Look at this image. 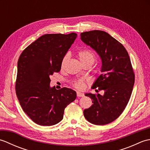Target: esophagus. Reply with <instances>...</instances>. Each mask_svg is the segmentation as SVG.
I'll list each match as a JSON object with an SVG mask.
<instances>
[{"mask_svg":"<svg viewBox=\"0 0 150 150\" xmlns=\"http://www.w3.org/2000/svg\"><path fill=\"white\" fill-rule=\"evenodd\" d=\"M77 97H83L84 96V93H81V92L77 91Z\"/></svg>","mask_w":150,"mask_h":150,"instance_id":"obj_1","label":"esophagus"}]
</instances>
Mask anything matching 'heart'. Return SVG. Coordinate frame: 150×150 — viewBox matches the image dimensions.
<instances>
[{
  "mask_svg": "<svg viewBox=\"0 0 150 150\" xmlns=\"http://www.w3.org/2000/svg\"><path fill=\"white\" fill-rule=\"evenodd\" d=\"M77 55L79 60L81 62L85 64H90L91 65L93 64L95 60V55L94 53L91 52V51L89 50L88 49H83L79 50L77 53ZM69 58V54L66 53V55L64 56L61 61V66L62 67L64 64L66 63V60ZM73 86L79 90H82L84 87V82L82 79H78L76 80L73 82Z\"/></svg>",
  "mask_w": 150,
  "mask_h": 150,
  "instance_id": "heart-1",
  "label": "heart"
}]
</instances>
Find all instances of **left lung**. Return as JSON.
I'll use <instances>...</instances> for the list:
<instances>
[{
  "label": "left lung",
  "instance_id": "left-lung-1",
  "mask_svg": "<svg viewBox=\"0 0 150 150\" xmlns=\"http://www.w3.org/2000/svg\"><path fill=\"white\" fill-rule=\"evenodd\" d=\"M81 39L100 57L103 73L91 88L104 91L103 95L85 93L93 104L84 110V115L91 124L105 125L120 115L131 97L135 82L131 60L122 44L105 31H86Z\"/></svg>",
  "mask_w": 150,
  "mask_h": 150
}]
</instances>
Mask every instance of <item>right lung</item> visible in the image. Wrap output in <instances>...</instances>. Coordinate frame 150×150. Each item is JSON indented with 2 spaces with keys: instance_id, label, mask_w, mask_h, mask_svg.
<instances>
[{
  "instance_id": "add662e5",
  "label": "right lung",
  "mask_w": 150,
  "mask_h": 150,
  "mask_svg": "<svg viewBox=\"0 0 150 150\" xmlns=\"http://www.w3.org/2000/svg\"><path fill=\"white\" fill-rule=\"evenodd\" d=\"M77 36L75 33L44 35L19 57L16 94L22 110L39 125L60 122L65 108L77 97L71 89L56 90L50 84V77L60 71L62 59Z\"/></svg>"
}]
</instances>
